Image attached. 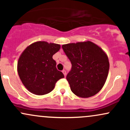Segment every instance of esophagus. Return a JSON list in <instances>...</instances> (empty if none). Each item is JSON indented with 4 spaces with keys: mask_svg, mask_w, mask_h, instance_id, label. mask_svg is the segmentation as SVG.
Returning a JSON list of instances; mask_svg holds the SVG:
<instances>
[{
    "mask_svg": "<svg viewBox=\"0 0 130 130\" xmlns=\"http://www.w3.org/2000/svg\"><path fill=\"white\" fill-rule=\"evenodd\" d=\"M62 73H63V74H64V76H66V74H67V73H66V71H65V70H63V71H62Z\"/></svg>",
    "mask_w": 130,
    "mask_h": 130,
    "instance_id": "1",
    "label": "esophagus"
}]
</instances>
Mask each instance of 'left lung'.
Returning <instances> with one entry per match:
<instances>
[{
	"label": "left lung",
	"instance_id": "left-lung-1",
	"mask_svg": "<svg viewBox=\"0 0 130 130\" xmlns=\"http://www.w3.org/2000/svg\"><path fill=\"white\" fill-rule=\"evenodd\" d=\"M62 48L72 65L66 79L73 93L80 98L96 95L108 75L109 62L105 52L90 41L63 44Z\"/></svg>",
	"mask_w": 130,
	"mask_h": 130
}]
</instances>
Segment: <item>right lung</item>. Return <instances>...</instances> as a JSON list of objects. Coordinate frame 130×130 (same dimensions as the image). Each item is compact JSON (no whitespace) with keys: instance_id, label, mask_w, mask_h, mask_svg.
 Returning a JSON list of instances; mask_svg holds the SVG:
<instances>
[{"instance_id":"1","label":"right lung","mask_w":130,"mask_h":130,"mask_svg":"<svg viewBox=\"0 0 130 130\" xmlns=\"http://www.w3.org/2000/svg\"><path fill=\"white\" fill-rule=\"evenodd\" d=\"M60 49L59 44L40 41L30 44L21 53L18 60V73L30 92L37 95L49 93L56 82L64 77L53 59Z\"/></svg>"}]
</instances>
